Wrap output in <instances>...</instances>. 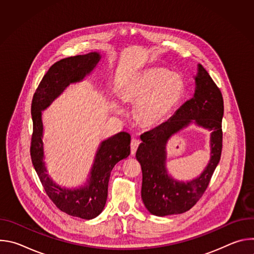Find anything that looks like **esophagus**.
Returning <instances> with one entry per match:
<instances>
[{
  "label": "esophagus",
  "mask_w": 254,
  "mask_h": 254,
  "mask_svg": "<svg viewBox=\"0 0 254 254\" xmlns=\"http://www.w3.org/2000/svg\"><path fill=\"white\" fill-rule=\"evenodd\" d=\"M139 144V140L136 139V138H132L131 139V142H130V152H131V155H134L135 152H136V149L138 147Z\"/></svg>",
  "instance_id": "1"
}]
</instances>
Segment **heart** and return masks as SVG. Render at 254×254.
I'll use <instances>...</instances> for the list:
<instances>
[{
  "instance_id": "1",
  "label": "heart",
  "mask_w": 254,
  "mask_h": 254,
  "mask_svg": "<svg viewBox=\"0 0 254 254\" xmlns=\"http://www.w3.org/2000/svg\"><path fill=\"white\" fill-rule=\"evenodd\" d=\"M185 83L180 75L168 69L150 68L132 77L125 86L124 101L137 102L136 115L146 127L162 123L182 99ZM113 110L118 115L124 114L120 102L114 101Z\"/></svg>"
}]
</instances>
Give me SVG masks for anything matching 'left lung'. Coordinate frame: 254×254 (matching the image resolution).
Segmentation results:
<instances>
[{"label":"left lung","instance_id":"obj_1","mask_svg":"<svg viewBox=\"0 0 254 254\" xmlns=\"http://www.w3.org/2000/svg\"><path fill=\"white\" fill-rule=\"evenodd\" d=\"M193 97L180 106L167 122L140 135L135 157L142 172L141 199L155 216L190 210L205 192L219 163L222 150L223 97L208 72L197 65ZM192 124L210 132V159L200 175L188 181L173 177L166 167V144L172 136Z\"/></svg>","mask_w":254,"mask_h":254}]
</instances>
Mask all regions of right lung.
Masks as SVG:
<instances>
[{"mask_svg": "<svg viewBox=\"0 0 254 254\" xmlns=\"http://www.w3.org/2000/svg\"><path fill=\"white\" fill-rule=\"evenodd\" d=\"M100 59V53L94 51L64 58L53 64L36 89L31 106L33 121L31 158L35 171L47 195L61 211L86 220L95 218L103 211L111 172L120 161L129 156L130 135L121 131L101 140L85 182L77 187H63L48 174L42 112L47 110L70 84L82 82L86 76H89Z\"/></svg>", "mask_w": 254, "mask_h": 254, "instance_id": "right-lung-1", "label": "right lung"}]
</instances>
